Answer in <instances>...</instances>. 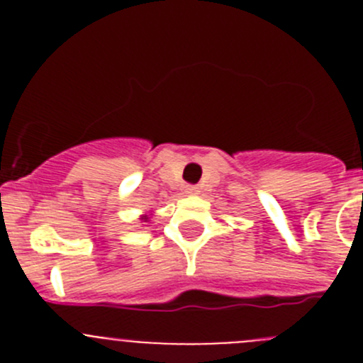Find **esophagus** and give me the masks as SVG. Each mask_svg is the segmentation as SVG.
I'll return each mask as SVG.
<instances>
[{
    "mask_svg": "<svg viewBox=\"0 0 363 363\" xmlns=\"http://www.w3.org/2000/svg\"><path fill=\"white\" fill-rule=\"evenodd\" d=\"M198 192H200V189H198L196 185H187V187H185V194H189V196H196Z\"/></svg>",
    "mask_w": 363,
    "mask_h": 363,
    "instance_id": "1",
    "label": "esophagus"
}]
</instances>
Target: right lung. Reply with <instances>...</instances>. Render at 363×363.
I'll return each instance as SVG.
<instances>
[{
  "instance_id": "right-lung-1",
  "label": "right lung",
  "mask_w": 363,
  "mask_h": 363,
  "mask_svg": "<svg viewBox=\"0 0 363 363\" xmlns=\"http://www.w3.org/2000/svg\"><path fill=\"white\" fill-rule=\"evenodd\" d=\"M142 220H143V221H147V220H149V218H147V216H142Z\"/></svg>"
}]
</instances>
